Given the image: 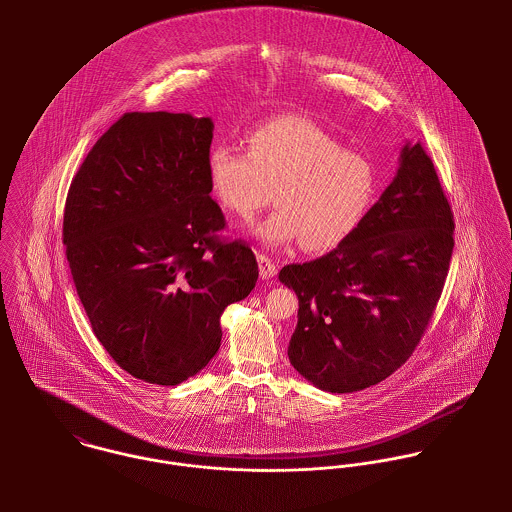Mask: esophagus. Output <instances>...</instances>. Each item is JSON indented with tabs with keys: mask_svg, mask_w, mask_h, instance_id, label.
<instances>
[{
	"mask_svg": "<svg viewBox=\"0 0 512 512\" xmlns=\"http://www.w3.org/2000/svg\"><path fill=\"white\" fill-rule=\"evenodd\" d=\"M258 266H260V278L262 280H270L278 274V266L266 254H258Z\"/></svg>",
	"mask_w": 512,
	"mask_h": 512,
	"instance_id": "esophagus-1",
	"label": "esophagus"
}]
</instances>
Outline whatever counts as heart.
<instances>
[{"label":"heart","instance_id":"obj_1","mask_svg":"<svg viewBox=\"0 0 512 512\" xmlns=\"http://www.w3.org/2000/svg\"><path fill=\"white\" fill-rule=\"evenodd\" d=\"M248 151L217 144L207 153V179L220 207L248 219L270 201L278 209L252 232L272 248L301 240L311 252L345 242L374 201L376 175L361 153L345 149L325 128L303 116L256 126Z\"/></svg>","mask_w":512,"mask_h":512}]
</instances>
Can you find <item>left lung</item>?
<instances>
[{"mask_svg": "<svg viewBox=\"0 0 512 512\" xmlns=\"http://www.w3.org/2000/svg\"><path fill=\"white\" fill-rule=\"evenodd\" d=\"M453 252V215L420 144L359 228L329 254L280 270L299 299L293 368L325 392L378 384L404 365L434 315Z\"/></svg>", "mask_w": 512, "mask_h": 512, "instance_id": "obj_1", "label": "left lung"}]
</instances>
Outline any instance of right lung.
Wrapping results in <instances>:
<instances>
[{"mask_svg":"<svg viewBox=\"0 0 512 512\" xmlns=\"http://www.w3.org/2000/svg\"><path fill=\"white\" fill-rule=\"evenodd\" d=\"M213 130L211 118L128 112L69 189L63 242L80 303L116 365L149 384L177 386L209 365L222 311L258 280L246 244L217 240Z\"/></svg>","mask_w":512,"mask_h":512,"instance_id":"add662e5","label":"right lung"}]
</instances>
